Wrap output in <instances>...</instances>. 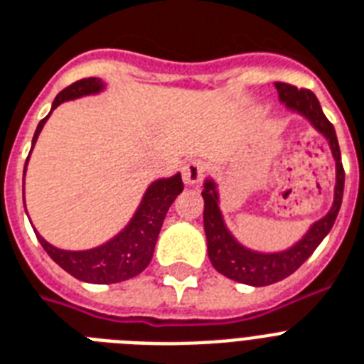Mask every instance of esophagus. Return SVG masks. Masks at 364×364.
<instances>
[{"instance_id":"1","label":"esophagus","mask_w":364,"mask_h":364,"mask_svg":"<svg viewBox=\"0 0 364 364\" xmlns=\"http://www.w3.org/2000/svg\"><path fill=\"white\" fill-rule=\"evenodd\" d=\"M205 164L202 160H191L183 166V181L187 185H198L202 181V177L205 176Z\"/></svg>"}]
</instances>
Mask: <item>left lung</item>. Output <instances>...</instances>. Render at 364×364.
<instances>
[{
	"mask_svg": "<svg viewBox=\"0 0 364 364\" xmlns=\"http://www.w3.org/2000/svg\"><path fill=\"white\" fill-rule=\"evenodd\" d=\"M277 94L283 104L289 109L304 115L323 136L328 139L333 156L336 160V187H334V202L327 215L314 223V227L308 230L304 238L296 245L282 253H255L251 249H245L230 236V232L223 223V215L219 211V196H217L215 183L208 179L204 185V230L208 240V255L213 268L219 274L230 277L234 282L253 285V287H264L272 283L282 282L291 276L294 270H299L304 264L306 259L317 249L323 238L331 232L336 215H338L342 196H344V166L340 159L338 139L334 126L331 124L325 113H323L319 100L316 94L308 88H296L287 82H276Z\"/></svg>",
	"mask_w": 364,
	"mask_h": 364,
	"instance_id": "obj_1",
	"label": "left lung"
}]
</instances>
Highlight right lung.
<instances>
[{
    "label": "right lung",
    "mask_w": 364,
    "mask_h": 364,
    "mask_svg": "<svg viewBox=\"0 0 364 364\" xmlns=\"http://www.w3.org/2000/svg\"><path fill=\"white\" fill-rule=\"evenodd\" d=\"M104 88V82L96 77H88L81 81L73 82L54 98L53 109H56L65 100H75L88 94H96ZM50 109V111H53ZM50 115V113H48ZM48 115L37 124L33 134L31 147L36 145L37 136L41 132L43 124L47 122ZM30 159V156H28ZM26 159V164H28ZM26 173V168H24ZM183 191L181 176L170 177V179H159L147 188L143 196L141 204L137 208L136 215L132 217L128 227L115 238L109 240L100 247L88 249V251H64L50 245L48 242L37 234V240L47 251L48 257L62 266L68 274L77 279L87 283H119L124 279L141 274L153 259L154 245L159 238L160 228L164 223V217L177 198V194Z\"/></svg>",
    "instance_id": "right-lung-1"
}]
</instances>
